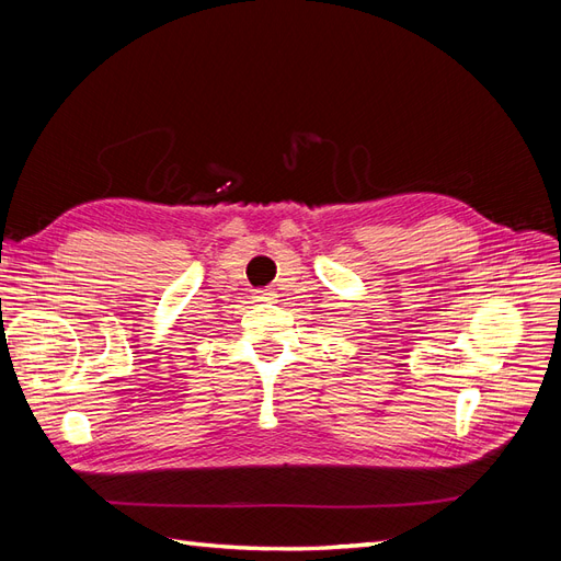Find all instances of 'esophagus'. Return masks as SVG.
<instances>
[{"mask_svg": "<svg viewBox=\"0 0 561 561\" xmlns=\"http://www.w3.org/2000/svg\"><path fill=\"white\" fill-rule=\"evenodd\" d=\"M260 297H262V299H274V295L266 293V290H260Z\"/></svg>", "mask_w": 561, "mask_h": 561, "instance_id": "esophagus-1", "label": "esophagus"}]
</instances>
